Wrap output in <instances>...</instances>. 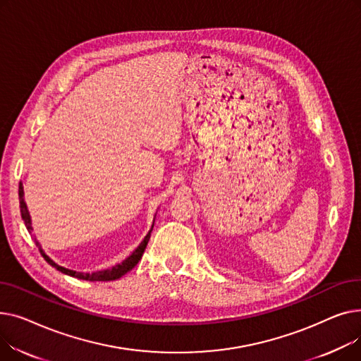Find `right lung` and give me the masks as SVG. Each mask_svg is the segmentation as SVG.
Segmentation results:
<instances>
[{
    "mask_svg": "<svg viewBox=\"0 0 361 361\" xmlns=\"http://www.w3.org/2000/svg\"><path fill=\"white\" fill-rule=\"evenodd\" d=\"M18 200H20V212H22V219L25 221V225L26 228L29 230V233L32 231V225H30V216H29V212H27V207H26V203H25V199H23V187H22V183L20 185H18ZM154 228V226H152ZM150 233L152 230L147 233V235L145 237V240L140 243L139 247L133 252L124 262H121L120 264H116V267H112L111 269H105V271H98V272H93V274H82V272H75V271H70V269H66L63 267H59L55 262H52L45 253L44 250L41 249L39 243L36 241V245L37 249H39L41 255L44 256V259L51 264V267H54L56 271H60L66 275H70V276H74V278H79V279H85V281H114V279H118L121 278L123 275H126L128 271H131L133 268L136 267V264L139 263V260L142 259L143 256V252L146 249L147 245V241L150 238Z\"/></svg>",
    "mask_w": 361,
    "mask_h": 361,
    "instance_id": "1",
    "label": "right lung"
}]
</instances>
